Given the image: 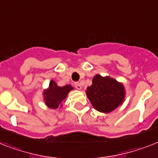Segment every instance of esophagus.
Returning <instances> with one entry per match:
<instances>
[{
  "label": "esophagus",
  "instance_id": "esophagus-1",
  "mask_svg": "<svg viewBox=\"0 0 158 158\" xmlns=\"http://www.w3.org/2000/svg\"><path fill=\"white\" fill-rule=\"evenodd\" d=\"M75 88H76V89H78V90H81L82 89L81 83H75Z\"/></svg>",
  "mask_w": 158,
  "mask_h": 158
}]
</instances>
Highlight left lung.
<instances>
[{"label": "left lung", "instance_id": "obj_1", "mask_svg": "<svg viewBox=\"0 0 158 158\" xmlns=\"http://www.w3.org/2000/svg\"><path fill=\"white\" fill-rule=\"evenodd\" d=\"M86 94L95 110L109 113L123 104L126 92L122 83L110 76L97 74L93 77L92 84L86 90Z\"/></svg>", "mask_w": 158, "mask_h": 158}]
</instances>
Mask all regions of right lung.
Segmentation results:
<instances>
[{
  "label": "right lung",
  "mask_w": 158,
  "mask_h": 158,
  "mask_svg": "<svg viewBox=\"0 0 158 158\" xmlns=\"http://www.w3.org/2000/svg\"><path fill=\"white\" fill-rule=\"evenodd\" d=\"M74 87L71 85H66L63 87H59L56 82L51 79L47 89H45L42 92L43 99L45 104L51 109H56L63 107V103H64L67 97V95Z\"/></svg>",
  "instance_id": "right-lung-1"
}]
</instances>
